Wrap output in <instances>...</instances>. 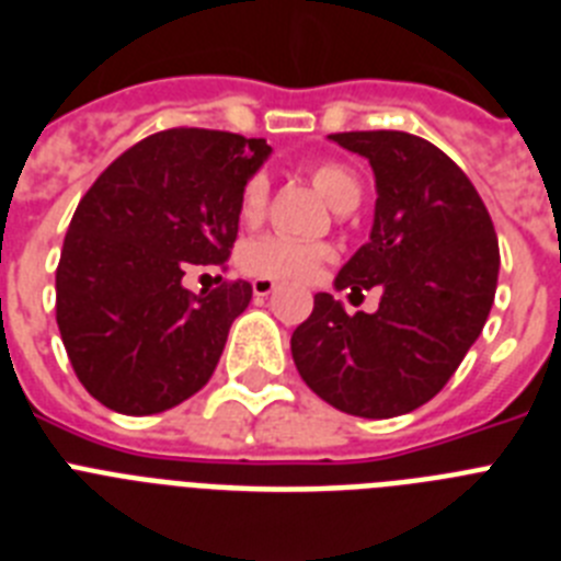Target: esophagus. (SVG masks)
<instances>
[{
  "mask_svg": "<svg viewBox=\"0 0 561 561\" xmlns=\"http://www.w3.org/2000/svg\"><path fill=\"white\" fill-rule=\"evenodd\" d=\"M276 290V282L273 279H253V294L256 296H271Z\"/></svg>",
  "mask_w": 561,
  "mask_h": 561,
  "instance_id": "34e87169",
  "label": "esophagus"
}]
</instances>
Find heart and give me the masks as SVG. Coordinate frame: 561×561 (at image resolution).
Masks as SVG:
<instances>
[{"instance_id":"obj_1","label":"heart","mask_w":561,"mask_h":561,"mask_svg":"<svg viewBox=\"0 0 561 561\" xmlns=\"http://www.w3.org/2000/svg\"><path fill=\"white\" fill-rule=\"evenodd\" d=\"M310 185L322 193L336 210H347L359 202L362 185L351 168L339 162L308 164ZM267 199H271V179L265 171H256L244 179L239 191V219L248 228L265 219ZM333 256V248L324 242H299V239L265 233L242 244L239 267L256 279H313L319 267Z\"/></svg>"}]
</instances>
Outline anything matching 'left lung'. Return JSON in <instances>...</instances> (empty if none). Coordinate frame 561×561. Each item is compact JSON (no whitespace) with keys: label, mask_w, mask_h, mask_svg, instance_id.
Masks as SVG:
<instances>
[{"label":"left lung","mask_w":561,"mask_h":561,"mask_svg":"<svg viewBox=\"0 0 561 561\" xmlns=\"http://www.w3.org/2000/svg\"><path fill=\"white\" fill-rule=\"evenodd\" d=\"M333 142L376 173L370 242L353 253L336 288H382L376 313H345L331 294L290 336L299 376L317 397L365 419L431 402L491 313L499 242L491 214L454 159L404 130H347Z\"/></svg>","instance_id":"left-lung-1"}]
</instances>
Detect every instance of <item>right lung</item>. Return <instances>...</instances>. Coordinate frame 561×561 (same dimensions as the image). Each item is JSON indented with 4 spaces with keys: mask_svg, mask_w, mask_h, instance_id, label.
<instances>
[{
    "mask_svg": "<svg viewBox=\"0 0 561 561\" xmlns=\"http://www.w3.org/2000/svg\"><path fill=\"white\" fill-rule=\"evenodd\" d=\"M265 139L171 128L113 159L70 219L56 267V324L79 382L116 413L148 416L205 388L253 288L191 294L193 265L225 271L239 191Z\"/></svg>",
    "mask_w": 561,
    "mask_h": 561,
    "instance_id": "right-lung-1",
    "label": "right lung"
}]
</instances>
